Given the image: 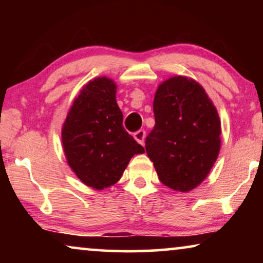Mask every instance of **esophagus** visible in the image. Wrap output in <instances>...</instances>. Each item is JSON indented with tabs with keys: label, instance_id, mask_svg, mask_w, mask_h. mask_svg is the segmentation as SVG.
I'll use <instances>...</instances> for the list:
<instances>
[{
	"label": "esophagus",
	"instance_id": "34e87169",
	"mask_svg": "<svg viewBox=\"0 0 263 263\" xmlns=\"http://www.w3.org/2000/svg\"><path fill=\"white\" fill-rule=\"evenodd\" d=\"M145 136H146L145 130H138L136 133H134V139L142 146L143 143H145Z\"/></svg>",
	"mask_w": 263,
	"mask_h": 263
}]
</instances>
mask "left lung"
I'll return each mask as SVG.
<instances>
[{
    "instance_id": "1",
    "label": "left lung",
    "mask_w": 263,
    "mask_h": 263,
    "mask_svg": "<svg viewBox=\"0 0 263 263\" xmlns=\"http://www.w3.org/2000/svg\"><path fill=\"white\" fill-rule=\"evenodd\" d=\"M153 111L146 152L164 185L188 193L206 179L220 152L218 111L199 82L181 75L158 86Z\"/></svg>"
}]
</instances>
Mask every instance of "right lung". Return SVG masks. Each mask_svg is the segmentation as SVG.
Returning a JSON list of instances; mask_svg holds the SVG:
<instances>
[{
    "label": "right lung",
    "mask_w": 263,
    "mask_h": 263,
    "mask_svg": "<svg viewBox=\"0 0 263 263\" xmlns=\"http://www.w3.org/2000/svg\"><path fill=\"white\" fill-rule=\"evenodd\" d=\"M116 89L110 78L88 81L74 99L62 125L68 165L84 184L96 190L116 184L134 154L145 153L124 130Z\"/></svg>",
    "instance_id": "add662e5"
}]
</instances>
